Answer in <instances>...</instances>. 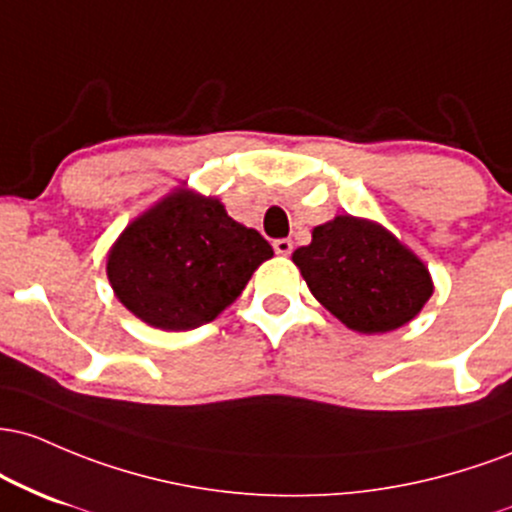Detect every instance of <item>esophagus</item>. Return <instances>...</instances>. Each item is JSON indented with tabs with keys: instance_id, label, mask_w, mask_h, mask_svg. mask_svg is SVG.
I'll return each mask as SVG.
<instances>
[{
	"instance_id": "esophagus-1",
	"label": "esophagus",
	"mask_w": 512,
	"mask_h": 512,
	"mask_svg": "<svg viewBox=\"0 0 512 512\" xmlns=\"http://www.w3.org/2000/svg\"><path fill=\"white\" fill-rule=\"evenodd\" d=\"M273 249L278 256H290L292 254V241L290 239H275Z\"/></svg>"
}]
</instances>
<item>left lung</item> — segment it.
I'll return each instance as SVG.
<instances>
[{"label":"left lung","mask_w":512,"mask_h":512,"mask_svg":"<svg viewBox=\"0 0 512 512\" xmlns=\"http://www.w3.org/2000/svg\"><path fill=\"white\" fill-rule=\"evenodd\" d=\"M292 261L312 295L360 333L409 324L433 295L421 258L382 225L353 215L314 227L312 244L300 246Z\"/></svg>","instance_id":"1"}]
</instances>
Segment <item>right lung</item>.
<instances>
[{
	"mask_svg": "<svg viewBox=\"0 0 512 512\" xmlns=\"http://www.w3.org/2000/svg\"><path fill=\"white\" fill-rule=\"evenodd\" d=\"M273 256L271 244L217 198L179 188L125 227L106 273L125 307L154 329L208 324Z\"/></svg>",
	"mask_w": 512,
	"mask_h": 512,
	"instance_id": "obj_1",
	"label": "right lung"
}]
</instances>
